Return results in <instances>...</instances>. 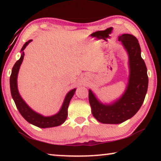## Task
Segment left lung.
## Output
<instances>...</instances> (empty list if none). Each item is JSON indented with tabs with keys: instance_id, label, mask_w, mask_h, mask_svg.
<instances>
[{
	"instance_id": "left-lung-1",
	"label": "left lung",
	"mask_w": 161,
	"mask_h": 161,
	"mask_svg": "<svg viewBox=\"0 0 161 161\" xmlns=\"http://www.w3.org/2000/svg\"><path fill=\"white\" fill-rule=\"evenodd\" d=\"M129 56L130 76L127 89L121 98L111 105L97 99L91 90L89 101L95 119L102 124H121L133 117L142 106L148 89V77L145 62L141 56L139 43L135 36L123 34L119 37Z\"/></svg>"
}]
</instances>
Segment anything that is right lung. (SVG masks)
Listing matches in <instances>:
<instances>
[{
    "label": "right lung",
    "mask_w": 161,
    "mask_h": 161,
    "mask_svg": "<svg viewBox=\"0 0 161 161\" xmlns=\"http://www.w3.org/2000/svg\"><path fill=\"white\" fill-rule=\"evenodd\" d=\"M32 41V40L26 42L24 44L23 47L21 49L22 54L20 58L15 62L14 66L12 69L11 75L10 77V92L13 100H14L15 103L17 107L19 112L20 113L22 116L27 121L29 122L30 124L35 125L39 128H50L59 126L64 123L67 117V108L69 107V103L71 99H72L73 95H74L76 89H72L70 92H68L66 97H65L63 104L61 108L60 111L55 114V115L45 117L40 115L39 114H37L32 111L28 105L26 104L25 102H24L22 99L21 97L19 94L17 86V77L18 71L20 69V64L23 60V58L25 54H24L23 50H25L26 46L28 45L30 42Z\"/></svg>",
    "instance_id": "1"
}]
</instances>
